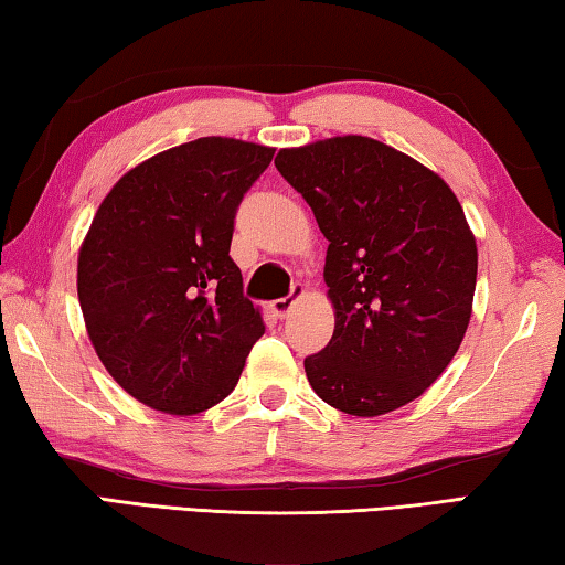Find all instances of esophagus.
I'll use <instances>...</instances> for the list:
<instances>
[{"instance_id":"obj_1","label":"esophagus","mask_w":565,"mask_h":565,"mask_svg":"<svg viewBox=\"0 0 565 565\" xmlns=\"http://www.w3.org/2000/svg\"><path fill=\"white\" fill-rule=\"evenodd\" d=\"M305 295V290L300 288V285H295L292 288V292L288 295V298H280V300H273L270 302V310L275 312V318H288L290 316V310L295 308V302H298L300 298Z\"/></svg>"}]
</instances>
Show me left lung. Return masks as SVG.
Wrapping results in <instances>:
<instances>
[{
	"label": "left lung",
	"mask_w": 565,
	"mask_h": 565,
	"mask_svg": "<svg viewBox=\"0 0 565 565\" xmlns=\"http://www.w3.org/2000/svg\"><path fill=\"white\" fill-rule=\"evenodd\" d=\"M275 168L328 239L335 330L305 375L322 401L375 418L420 397L463 343L478 247L448 182L373 137L277 152Z\"/></svg>",
	"instance_id": "8db88e82"
}]
</instances>
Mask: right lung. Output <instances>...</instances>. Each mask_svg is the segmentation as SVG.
Returning a JSON list of instances; mask_svg holds the SVG:
<instances>
[{"label":"right lung","mask_w":565,"mask_h":565,"mask_svg":"<svg viewBox=\"0 0 565 565\" xmlns=\"http://www.w3.org/2000/svg\"><path fill=\"white\" fill-rule=\"evenodd\" d=\"M273 154L200 137L125 172L95 212L77 257L79 308L102 365L147 408L198 415L225 401L265 332L230 243Z\"/></svg>","instance_id":"right-lung-1"}]
</instances>
